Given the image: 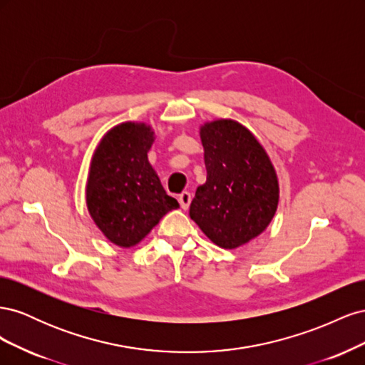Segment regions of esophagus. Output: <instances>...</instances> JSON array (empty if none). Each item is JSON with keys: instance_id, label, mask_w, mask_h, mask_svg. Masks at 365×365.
Segmentation results:
<instances>
[{"instance_id": "obj_1", "label": "esophagus", "mask_w": 365, "mask_h": 365, "mask_svg": "<svg viewBox=\"0 0 365 365\" xmlns=\"http://www.w3.org/2000/svg\"><path fill=\"white\" fill-rule=\"evenodd\" d=\"M178 200H180L181 208H182V210H187V208H189L190 202H192V195H190V192H182V193L178 196Z\"/></svg>"}]
</instances>
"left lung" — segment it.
<instances>
[{"label":"left lung","instance_id":"obj_1","mask_svg":"<svg viewBox=\"0 0 365 365\" xmlns=\"http://www.w3.org/2000/svg\"><path fill=\"white\" fill-rule=\"evenodd\" d=\"M207 181L196 189L190 217L215 245L236 250L262 235L277 212L279 178L267 150L239 121L200 128Z\"/></svg>","mask_w":365,"mask_h":365}]
</instances>
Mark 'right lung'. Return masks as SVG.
Returning a JSON list of instances; mask_svg holds the SVG:
<instances>
[{
	"label": "right lung",
	"mask_w": 365,
	"mask_h": 365,
	"mask_svg": "<svg viewBox=\"0 0 365 365\" xmlns=\"http://www.w3.org/2000/svg\"><path fill=\"white\" fill-rule=\"evenodd\" d=\"M153 141L150 125L125 121L109 129L93 153L85 187L88 212L121 248L140 244L164 215L180 207L148 160Z\"/></svg>",
	"instance_id": "1"
}]
</instances>
